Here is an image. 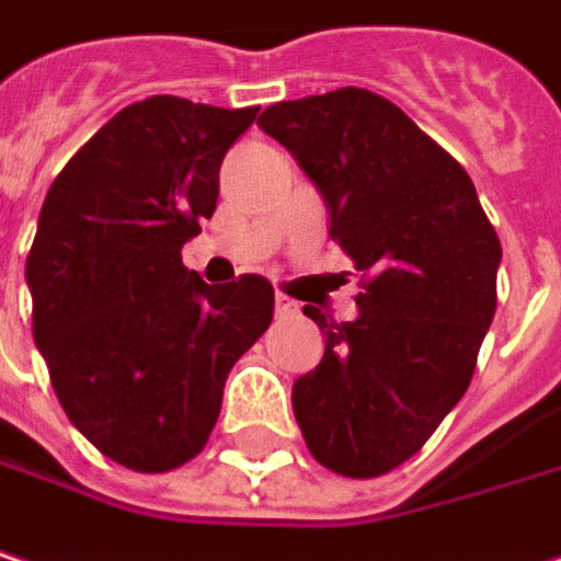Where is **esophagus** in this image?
<instances>
[{
    "instance_id": "34e87169",
    "label": "esophagus",
    "mask_w": 561,
    "mask_h": 561,
    "mask_svg": "<svg viewBox=\"0 0 561 561\" xmlns=\"http://www.w3.org/2000/svg\"><path fill=\"white\" fill-rule=\"evenodd\" d=\"M291 313H298V301L288 298L285 291H276V317H291Z\"/></svg>"
}]
</instances>
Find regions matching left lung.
<instances>
[{"mask_svg": "<svg viewBox=\"0 0 561 561\" xmlns=\"http://www.w3.org/2000/svg\"><path fill=\"white\" fill-rule=\"evenodd\" d=\"M330 209V238L362 273L358 317L323 330L320 365L291 407L317 463L383 477L432 438L467 393L495 317L502 241L470 174L368 88L282 101L260 116Z\"/></svg>", "mask_w": 561, "mask_h": 561, "instance_id": "8db88e82", "label": "left lung"}]
</instances>
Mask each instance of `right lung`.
<instances>
[{
  "label": "right lung",
  "instance_id": "obj_1",
  "mask_svg": "<svg viewBox=\"0 0 561 561\" xmlns=\"http://www.w3.org/2000/svg\"><path fill=\"white\" fill-rule=\"evenodd\" d=\"M256 114L174 94L129 104L44 199L24 266L34 343L69 422L126 470L168 473L206 447L228 371L273 320L263 276L206 285L181 260Z\"/></svg>",
  "mask_w": 561,
  "mask_h": 561
}]
</instances>
